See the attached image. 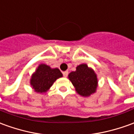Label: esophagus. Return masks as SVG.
Returning a JSON list of instances; mask_svg holds the SVG:
<instances>
[{"label":"esophagus","mask_w":134,"mask_h":134,"mask_svg":"<svg viewBox=\"0 0 134 134\" xmlns=\"http://www.w3.org/2000/svg\"><path fill=\"white\" fill-rule=\"evenodd\" d=\"M67 75H68V71H64V72H63V75H64V77H66L67 76Z\"/></svg>","instance_id":"34e87169"}]
</instances>
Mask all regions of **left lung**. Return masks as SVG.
I'll return each instance as SVG.
<instances>
[{
	"label": "left lung",
	"mask_w": 134,
	"mask_h": 134,
	"mask_svg": "<svg viewBox=\"0 0 134 134\" xmlns=\"http://www.w3.org/2000/svg\"><path fill=\"white\" fill-rule=\"evenodd\" d=\"M68 78L72 83L75 91L79 95L88 97L96 92L98 78L94 70L86 64L76 67V70L68 75Z\"/></svg>",
	"instance_id": "left-lung-1"
}]
</instances>
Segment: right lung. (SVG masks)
I'll return each instance as SVG.
<instances>
[{
  "label": "right lung",
  "instance_id": "add662e5",
  "mask_svg": "<svg viewBox=\"0 0 134 134\" xmlns=\"http://www.w3.org/2000/svg\"><path fill=\"white\" fill-rule=\"evenodd\" d=\"M62 76L58 68H51L47 64H41L32 75L30 83L35 92L45 93L58 78Z\"/></svg>",
  "mask_w": 134,
  "mask_h": 134
}]
</instances>
